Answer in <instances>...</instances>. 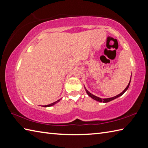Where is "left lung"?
Listing matches in <instances>:
<instances>
[{
	"instance_id": "8db88e82",
	"label": "left lung",
	"mask_w": 148,
	"mask_h": 148,
	"mask_svg": "<svg viewBox=\"0 0 148 148\" xmlns=\"http://www.w3.org/2000/svg\"><path fill=\"white\" fill-rule=\"evenodd\" d=\"M130 82H129V83H128V86H127L126 88H125L123 91V92H122L121 93H119V95H116V96H114V97H111V98H108V99H101V98H99V97H96V96H95V95H93V94L90 93L88 90H86V93H87L88 95L90 97H92V98L94 100H97V101H99V102H108L111 101V100H114V99H116V98H118V97H119V96L122 95L125 92H126V91L127 90V89L128 88V87H129V85H130Z\"/></svg>"
}]
</instances>
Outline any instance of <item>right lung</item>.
I'll use <instances>...</instances> for the list:
<instances>
[{
  "label": "right lung",
  "mask_w": 148,
  "mask_h": 148,
  "mask_svg": "<svg viewBox=\"0 0 148 148\" xmlns=\"http://www.w3.org/2000/svg\"><path fill=\"white\" fill-rule=\"evenodd\" d=\"M60 101V100H57V101H56V102H53V103H50V104H49V105H46V106H44L43 107H50V106H53V105H55V103H57L58 102H59Z\"/></svg>",
  "instance_id": "right-lung-1"
}]
</instances>
